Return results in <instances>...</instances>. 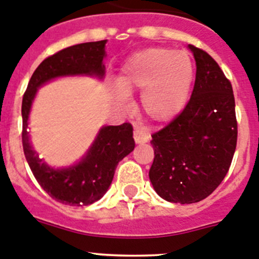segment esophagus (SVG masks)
Wrapping results in <instances>:
<instances>
[{"label": "esophagus", "instance_id": "esophagus-1", "mask_svg": "<svg viewBox=\"0 0 259 259\" xmlns=\"http://www.w3.org/2000/svg\"><path fill=\"white\" fill-rule=\"evenodd\" d=\"M134 139L136 141V144H145V142H147L150 140V135L145 130H142V128L135 127Z\"/></svg>", "mask_w": 259, "mask_h": 259}]
</instances>
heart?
I'll return each instance as SVG.
<instances>
[{
	"mask_svg": "<svg viewBox=\"0 0 259 259\" xmlns=\"http://www.w3.org/2000/svg\"><path fill=\"white\" fill-rule=\"evenodd\" d=\"M193 81V66L184 52L168 48H147L137 52L123 65L117 78V100L124 94L142 91L141 108L147 118L166 123L183 110Z\"/></svg>",
	"mask_w": 259,
	"mask_h": 259,
	"instance_id": "1",
	"label": "heart"
}]
</instances>
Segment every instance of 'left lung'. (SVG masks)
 Here are the masks:
<instances>
[{
	"label": "left lung",
	"mask_w": 259,
	"mask_h": 259,
	"mask_svg": "<svg viewBox=\"0 0 259 259\" xmlns=\"http://www.w3.org/2000/svg\"><path fill=\"white\" fill-rule=\"evenodd\" d=\"M196 81L184 109L152 134L149 177L161 198L193 203L210 196L230 168L238 140L233 86L207 52L189 44Z\"/></svg>",
	"instance_id": "8db88e82"
}]
</instances>
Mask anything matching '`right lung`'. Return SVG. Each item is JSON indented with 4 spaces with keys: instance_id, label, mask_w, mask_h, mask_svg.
Wrapping results in <instances>:
<instances>
[{
    "instance_id": "1",
    "label": "right lung",
    "mask_w": 259,
    "mask_h": 259,
    "mask_svg": "<svg viewBox=\"0 0 259 259\" xmlns=\"http://www.w3.org/2000/svg\"><path fill=\"white\" fill-rule=\"evenodd\" d=\"M107 40L89 41L62 49L36 67L23 97V149L28 164L41 188L53 199L68 206H88L102 198L114 177L118 162L135 149L131 123L100 130L86 156L75 166L53 169L41 161L31 147L28 118L36 89L54 77L68 75L104 76L103 58Z\"/></svg>"
}]
</instances>
